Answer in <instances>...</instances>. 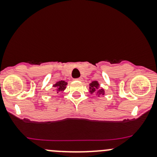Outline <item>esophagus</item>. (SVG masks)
Returning <instances> with one entry per match:
<instances>
[{"mask_svg":"<svg viewBox=\"0 0 157 157\" xmlns=\"http://www.w3.org/2000/svg\"><path fill=\"white\" fill-rule=\"evenodd\" d=\"M76 80H79V81H82V80H83V78H82V77H79V78L76 79Z\"/></svg>","mask_w":157,"mask_h":157,"instance_id":"esophagus-1","label":"esophagus"}]
</instances>
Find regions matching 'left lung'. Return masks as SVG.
<instances>
[{"label": "left lung", "mask_w": 157, "mask_h": 157, "mask_svg": "<svg viewBox=\"0 0 157 157\" xmlns=\"http://www.w3.org/2000/svg\"><path fill=\"white\" fill-rule=\"evenodd\" d=\"M90 93H95L97 96H102L105 94V90L103 88H101L99 86V82L95 80V81H92V83H90Z\"/></svg>", "instance_id": "left-lung-1"}]
</instances>
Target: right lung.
Segmentation results:
<instances>
[{"label":"right lung","mask_w":157,"mask_h":157,"mask_svg":"<svg viewBox=\"0 0 157 157\" xmlns=\"http://www.w3.org/2000/svg\"><path fill=\"white\" fill-rule=\"evenodd\" d=\"M67 85V83L64 80H61V81H58L55 84L53 85L54 90L56 91L57 93H60V92L64 91L66 89V86Z\"/></svg>","instance_id":"right-lung-1"}]
</instances>
